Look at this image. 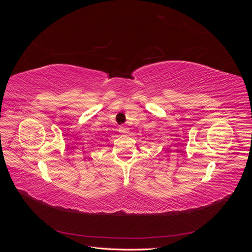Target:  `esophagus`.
<instances>
[{
    "label": "esophagus",
    "instance_id": "1",
    "mask_svg": "<svg viewBox=\"0 0 252 252\" xmlns=\"http://www.w3.org/2000/svg\"><path fill=\"white\" fill-rule=\"evenodd\" d=\"M128 130H129V128H128L127 126H124V125L120 126V128H119V131H120L121 133H123V134L128 133Z\"/></svg>",
    "mask_w": 252,
    "mask_h": 252
}]
</instances>
